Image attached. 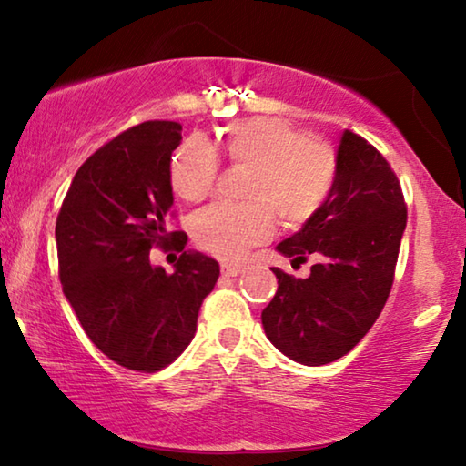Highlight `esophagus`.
Returning <instances> with one entry per match:
<instances>
[{
  "mask_svg": "<svg viewBox=\"0 0 466 466\" xmlns=\"http://www.w3.org/2000/svg\"><path fill=\"white\" fill-rule=\"evenodd\" d=\"M221 274L228 276V278H234V276L242 274V268L240 266H228V263H224V266H221Z\"/></svg>",
  "mask_w": 466,
  "mask_h": 466,
  "instance_id": "obj_1",
  "label": "esophagus"
}]
</instances>
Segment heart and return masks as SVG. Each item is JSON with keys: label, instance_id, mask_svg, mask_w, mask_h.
I'll return each instance as SVG.
<instances>
[{"label": "heart", "instance_id": "b5f03b06", "mask_svg": "<svg viewBox=\"0 0 466 466\" xmlns=\"http://www.w3.org/2000/svg\"><path fill=\"white\" fill-rule=\"evenodd\" d=\"M226 152L236 165L251 167L245 186L248 203H215L192 218L197 245L224 261L240 259L274 230V213L284 226H303L322 209L337 177V157L329 144L311 142L293 125L259 116L232 125ZM219 157L203 136L177 146L169 165L171 188L198 203L218 182Z\"/></svg>", "mask_w": 466, "mask_h": 466}]
</instances>
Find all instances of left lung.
<instances>
[{
	"instance_id": "1",
	"label": "left lung",
	"mask_w": 466,
	"mask_h": 466,
	"mask_svg": "<svg viewBox=\"0 0 466 466\" xmlns=\"http://www.w3.org/2000/svg\"><path fill=\"white\" fill-rule=\"evenodd\" d=\"M406 219L404 194L385 157L345 129L330 197L276 247L293 266L316 257L308 278L272 268L278 290L261 322L276 350L299 364L322 366L362 341L391 290Z\"/></svg>"
}]
</instances>
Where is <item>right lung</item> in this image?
<instances>
[{
  "label": "right lung",
  "instance_id": "add662e5",
  "mask_svg": "<svg viewBox=\"0 0 466 466\" xmlns=\"http://www.w3.org/2000/svg\"><path fill=\"white\" fill-rule=\"evenodd\" d=\"M179 140L176 121L123 131L79 167L56 219L65 297L104 356L137 372L161 370L190 345L219 278L218 261L167 230ZM152 246L183 253L173 275L151 266Z\"/></svg>",
  "mask_w": 466,
  "mask_h": 466
}]
</instances>
